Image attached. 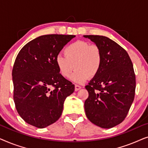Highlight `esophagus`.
Returning a JSON list of instances; mask_svg holds the SVG:
<instances>
[{
	"mask_svg": "<svg viewBox=\"0 0 148 148\" xmlns=\"http://www.w3.org/2000/svg\"><path fill=\"white\" fill-rule=\"evenodd\" d=\"M81 88H82V87L79 86H78V85H75V91L79 90Z\"/></svg>",
	"mask_w": 148,
	"mask_h": 148,
	"instance_id": "34e87169",
	"label": "esophagus"
}]
</instances>
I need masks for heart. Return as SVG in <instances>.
I'll return each mask as SVG.
<instances>
[{
  "mask_svg": "<svg viewBox=\"0 0 148 148\" xmlns=\"http://www.w3.org/2000/svg\"><path fill=\"white\" fill-rule=\"evenodd\" d=\"M64 56L57 55L56 65L63 77H69L74 68L75 71L71 77L75 83H84L90 77H94L100 73L103 56L100 48L83 40H77L66 46Z\"/></svg>",
  "mask_w": 148,
  "mask_h": 148,
  "instance_id": "heart-1",
  "label": "heart"
}]
</instances>
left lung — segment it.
I'll return each mask as SVG.
<instances>
[{
	"instance_id": "left-lung-1",
	"label": "left lung",
	"mask_w": 148,
	"mask_h": 148,
	"mask_svg": "<svg viewBox=\"0 0 148 148\" xmlns=\"http://www.w3.org/2000/svg\"><path fill=\"white\" fill-rule=\"evenodd\" d=\"M100 48L103 56L99 73L86 89L89 93L84 103L88 119L97 126L110 129L126 118L135 93L133 63L124 48L102 36H84Z\"/></svg>"
}]
</instances>
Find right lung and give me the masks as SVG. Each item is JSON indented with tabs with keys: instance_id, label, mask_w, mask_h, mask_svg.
Returning <instances> with one entry per match:
<instances>
[{
	"instance_id": "obj_1",
	"label": "right lung",
	"mask_w": 148,
	"mask_h": 148,
	"mask_svg": "<svg viewBox=\"0 0 148 148\" xmlns=\"http://www.w3.org/2000/svg\"><path fill=\"white\" fill-rule=\"evenodd\" d=\"M75 37L41 36L18 53L12 71L13 100L17 112L28 124L44 128L61 116L64 100L74 92L75 86L59 73L55 58Z\"/></svg>"
}]
</instances>
